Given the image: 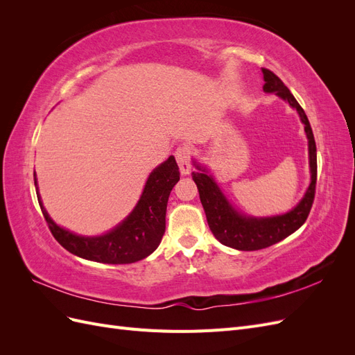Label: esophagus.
Instances as JSON below:
<instances>
[{
	"instance_id": "34e87169",
	"label": "esophagus",
	"mask_w": 355,
	"mask_h": 355,
	"mask_svg": "<svg viewBox=\"0 0 355 355\" xmlns=\"http://www.w3.org/2000/svg\"><path fill=\"white\" fill-rule=\"evenodd\" d=\"M175 157L180 168V173L187 176L191 173V149L188 146H179L175 151Z\"/></svg>"
}]
</instances>
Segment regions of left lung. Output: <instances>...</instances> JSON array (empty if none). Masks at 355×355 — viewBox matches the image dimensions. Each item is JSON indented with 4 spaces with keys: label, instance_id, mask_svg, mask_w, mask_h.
Returning a JSON list of instances; mask_svg holds the SVG:
<instances>
[{
    "label": "left lung",
    "instance_id": "1",
    "mask_svg": "<svg viewBox=\"0 0 355 355\" xmlns=\"http://www.w3.org/2000/svg\"><path fill=\"white\" fill-rule=\"evenodd\" d=\"M262 73L265 81L263 92L277 94L278 98H282L293 110H296L305 128L308 139L311 182L302 200L292 210L283 214H277V216H249V214H244L232 206L206 167L198 164L196 159L192 161L197 168V171H192V179L197 184L200 200L204 211H206L210 231L223 245L244 252L265 249V247H270L284 240L290 234H293L302 227L311 207H313L317 184V148L308 116L302 110V106L295 99V96L290 93L284 83L274 72L262 68Z\"/></svg>",
    "mask_w": 355,
    "mask_h": 355
}]
</instances>
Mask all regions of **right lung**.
I'll use <instances>...</instances> for the list:
<instances>
[{"instance_id": "right-lung-1", "label": "right lung", "mask_w": 355, "mask_h": 355, "mask_svg": "<svg viewBox=\"0 0 355 355\" xmlns=\"http://www.w3.org/2000/svg\"><path fill=\"white\" fill-rule=\"evenodd\" d=\"M37 197L42 214L53 237L72 254L101 263H133L151 254L161 243L166 231V210L168 196L179 180V167L173 155L157 166L148 176L142 196L128 216L102 235H78L59 227L50 218L38 192Z\"/></svg>"}]
</instances>
